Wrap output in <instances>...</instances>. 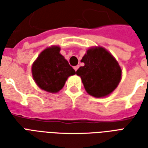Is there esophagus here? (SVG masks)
Returning a JSON list of instances; mask_svg holds the SVG:
<instances>
[{
    "mask_svg": "<svg viewBox=\"0 0 148 148\" xmlns=\"http://www.w3.org/2000/svg\"><path fill=\"white\" fill-rule=\"evenodd\" d=\"M78 67H79V66H74V71H77V69H78Z\"/></svg>",
    "mask_w": 148,
    "mask_h": 148,
    "instance_id": "esophagus-1",
    "label": "esophagus"
}]
</instances>
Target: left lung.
<instances>
[{
  "label": "left lung",
  "instance_id": "8db88e82",
  "mask_svg": "<svg viewBox=\"0 0 148 148\" xmlns=\"http://www.w3.org/2000/svg\"><path fill=\"white\" fill-rule=\"evenodd\" d=\"M81 62L85 65L76 71V74L81 77L85 90L90 95L104 97L117 87L121 79V68L104 47L88 49Z\"/></svg>",
  "mask_w": 148,
  "mask_h": 148
}]
</instances>
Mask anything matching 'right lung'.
<instances>
[{"mask_svg": "<svg viewBox=\"0 0 148 148\" xmlns=\"http://www.w3.org/2000/svg\"><path fill=\"white\" fill-rule=\"evenodd\" d=\"M59 51L58 46L46 48L32 66V77L37 86L49 93L62 90L68 77L76 73Z\"/></svg>", "mask_w": 148, "mask_h": 148, "instance_id": "add662e5", "label": "right lung"}]
</instances>
